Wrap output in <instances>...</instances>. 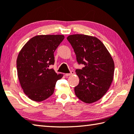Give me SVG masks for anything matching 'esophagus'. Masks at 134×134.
<instances>
[{
  "label": "esophagus",
  "instance_id": "obj_1",
  "mask_svg": "<svg viewBox=\"0 0 134 134\" xmlns=\"http://www.w3.org/2000/svg\"><path fill=\"white\" fill-rule=\"evenodd\" d=\"M74 74H75V71H71V72H70V73H66V74H65V76H69L73 75H74Z\"/></svg>",
  "mask_w": 134,
  "mask_h": 134
}]
</instances>
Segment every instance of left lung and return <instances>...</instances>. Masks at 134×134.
I'll list each match as a JSON object with an SVG mask.
<instances>
[{"instance_id": "left-lung-1", "label": "left lung", "mask_w": 134, "mask_h": 134, "mask_svg": "<svg viewBox=\"0 0 134 134\" xmlns=\"http://www.w3.org/2000/svg\"><path fill=\"white\" fill-rule=\"evenodd\" d=\"M76 55L77 63L83 64L76 70L79 83L75 94L85 103L101 99L109 90L113 79L114 63L111 55L98 38L85 35H73L67 37Z\"/></svg>"}]
</instances>
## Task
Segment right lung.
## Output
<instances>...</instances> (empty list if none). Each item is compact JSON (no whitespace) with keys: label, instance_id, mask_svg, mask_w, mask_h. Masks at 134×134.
Wrapping results in <instances>:
<instances>
[{"label":"right lung","instance_id":"add662e5","mask_svg":"<svg viewBox=\"0 0 134 134\" xmlns=\"http://www.w3.org/2000/svg\"><path fill=\"white\" fill-rule=\"evenodd\" d=\"M64 36L38 35L30 39L20 51L16 59L17 75L24 94L31 100L40 102L53 94L63 74L54 69V53Z\"/></svg>","mask_w":134,"mask_h":134}]
</instances>
